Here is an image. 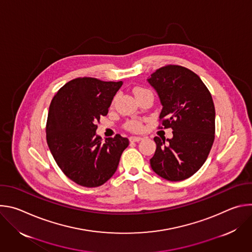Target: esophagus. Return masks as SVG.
<instances>
[{
	"instance_id": "34e87169",
	"label": "esophagus",
	"mask_w": 252,
	"mask_h": 252,
	"mask_svg": "<svg viewBox=\"0 0 252 252\" xmlns=\"http://www.w3.org/2000/svg\"><path fill=\"white\" fill-rule=\"evenodd\" d=\"M142 139V137L141 136H129V140L130 141H139V140H141Z\"/></svg>"
}]
</instances>
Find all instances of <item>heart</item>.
<instances>
[{"mask_svg": "<svg viewBox=\"0 0 252 252\" xmlns=\"http://www.w3.org/2000/svg\"><path fill=\"white\" fill-rule=\"evenodd\" d=\"M146 92H150L146 89H142V88H136L134 89V94L135 95H138L142 93H146ZM117 99V96L115 97L114 100ZM126 128L128 129V130H131V131H139L141 128H142V124L140 121L138 120H132V121H129L126 124Z\"/></svg>", "mask_w": 252, "mask_h": 252, "instance_id": "b5f03b06", "label": "heart"}]
</instances>
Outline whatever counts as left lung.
<instances>
[{
	"label": "left lung",
	"mask_w": 252,
	"mask_h": 252,
	"mask_svg": "<svg viewBox=\"0 0 252 252\" xmlns=\"http://www.w3.org/2000/svg\"><path fill=\"white\" fill-rule=\"evenodd\" d=\"M148 83L162 105L159 120L173 134L172 138H154L157 150L151 166L167 181H184L202 166L213 145L215 110L211 94L196 74L181 65L157 69Z\"/></svg>",
	"instance_id": "1"
}]
</instances>
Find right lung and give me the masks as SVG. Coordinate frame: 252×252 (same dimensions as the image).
I'll return each instance as SVG.
<instances>
[{
  "label": "right lung",
  "instance_id": "right-lung-1",
  "mask_svg": "<svg viewBox=\"0 0 252 252\" xmlns=\"http://www.w3.org/2000/svg\"><path fill=\"white\" fill-rule=\"evenodd\" d=\"M122 86V81L78 78L62 87L50 104L49 149L62 171L82 187L96 188L109 181L129 143L120 134L102 141L95 132Z\"/></svg>",
  "mask_w": 252,
  "mask_h": 252
}]
</instances>
